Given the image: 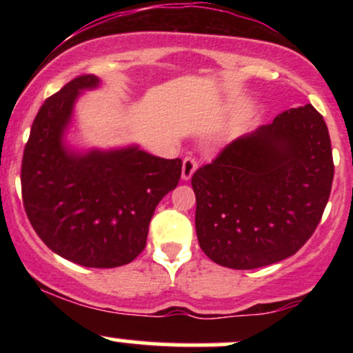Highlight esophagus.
Masks as SVG:
<instances>
[{
  "mask_svg": "<svg viewBox=\"0 0 353 353\" xmlns=\"http://www.w3.org/2000/svg\"><path fill=\"white\" fill-rule=\"evenodd\" d=\"M196 169H197L196 157H192V156L184 157V161H182V179L189 181L190 177H192V174L196 172Z\"/></svg>",
  "mask_w": 353,
  "mask_h": 353,
  "instance_id": "esophagus-1",
  "label": "esophagus"
}]
</instances>
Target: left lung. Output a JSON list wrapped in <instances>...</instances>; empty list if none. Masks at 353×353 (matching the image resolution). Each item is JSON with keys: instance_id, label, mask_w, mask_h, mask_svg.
<instances>
[{"instance_id": "obj_1", "label": "left lung", "mask_w": 353, "mask_h": 353, "mask_svg": "<svg viewBox=\"0 0 353 353\" xmlns=\"http://www.w3.org/2000/svg\"><path fill=\"white\" fill-rule=\"evenodd\" d=\"M332 181L323 117L312 104L283 111L194 172L201 249L216 264L237 270L290 257L319 225Z\"/></svg>"}]
</instances>
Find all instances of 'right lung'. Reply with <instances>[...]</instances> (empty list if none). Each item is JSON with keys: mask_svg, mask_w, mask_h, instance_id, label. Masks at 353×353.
Listing matches in <instances>:
<instances>
[{"mask_svg": "<svg viewBox=\"0 0 353 353\" xmlns=\"http://www.w3.org/2000/svg\"><path fill=\"white\" fill-rule=\"evenodd\" d=\"M99 86L78 76L44 101L23 154L21 192L31 225L52 252L111 269L143 252L156 205L181 179V159L123 149L76 152L64 144L78 96Z\"/></svg>", "mask_w": 353, "mask_h": 353, "instance_id": "right-lung-1", "label": "right lung"}]
</instances>
